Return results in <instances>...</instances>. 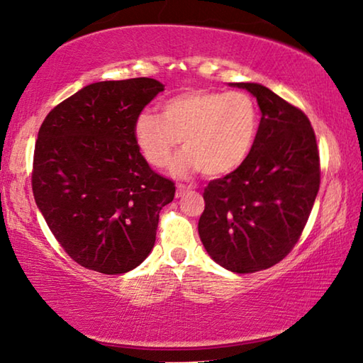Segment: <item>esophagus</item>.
Returning <instances> with one entry per match:
<instances>
[{"instance_id":"1","label":"esophagus","mask_w":363,"mask_h":363,"mask_svg":"<svg viewBox=\"0 0 363 363\" xmlns=\"http://www.w3.org/2000/svg\"><path fill=\"white\" fill-rule=\"evenodd\" d=\"M191 188V186H186V185H177V198H180V196H183V194H185V191H188V189Z\"/></svg>"}]
</instances>
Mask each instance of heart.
Wrapping results in <instances>:
<instances>
[{"label": "heart", "mask_w": 363, "mask_h": 363, "mask_svg": "<svg viewBox=\"0 0 363 363\" xmlns=\"http://www.w3.org/2000/svg\"><path fill=\"white\" fill-rule=\"evenodd\" d=\"M258 131L259 111L248 94L206 89L167 99L160 115L143 111L133 125L139 150L155 167L169 164L182 141L185 150L172 165L175 177L230 174L252 154Z\"/></svg>", "instance_id": "heart-1"}]
</instances>
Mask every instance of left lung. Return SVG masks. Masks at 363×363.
Wrapping results in <instances>:
<instances>
[{
    "label": "left lung",
    "mask_w": 363,
    "mask_h": 363,
    "mask_svg": "<svg viewBox=\"0 0 363 363\" xmlns=\"http://www.w3.org/2000/svg\"><path fill=\"white\" fill-rule=\"evenodd\" d=\"M259 131L248 159L204 189L199 238L217 264L248 274L277 264L298 242L320 189L315 131L302 110L256 82Z\"/></svg>",
    "instance_id": "obj_1"
}]
</instances>
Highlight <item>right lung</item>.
<instances>
[{"mask_svg": "<svg viewBox=\"0 0 363 363\" xmlns=\"http://www.w3.org/2000/svg\"><path fill=\"white\" fill-rule=\"evenodd\" d=\"M162 91L150 77L94 82L57 105L38 130L33 198L65 252L87 269L123 274L152 252L175 185L150 169L133 125Z\"/></svg>", "mask_w": 363, "mask_h": 363, "instance_id": "obj_1", "label": "right lung"}]
</instances>
